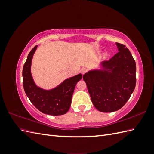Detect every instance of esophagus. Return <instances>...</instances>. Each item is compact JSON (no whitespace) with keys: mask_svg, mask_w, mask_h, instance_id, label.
Segmentation results:
<instances>
[{"mask_svg":"<svg viewBox=\"0 0 154 154\" xmlns=\"http://www.w3.org/2000/svg\"><path fill=\"white\" fill-rule=\"evenodd\" d=\"M87 71H88V69H87V68H83V69H81L80 72H81V74L83 75V74H85L86 72H87Z\"/></svg>","mask_w":154,"mask_h":154,"instance_id":"1","label":"esophagus"}]
</instances>
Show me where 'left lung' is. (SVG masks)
<instances>
[{"mask_svg":"<svg viewBox=\"0 0 154 154\" xmlns=\"http://www.w3.org/2000/svg\"><path fill=\"white\" fill-rule=\"evenodd\" d=\"M119 52L102 65L109 71L83 74L92 102L103 112H112L125 105L136 84V62L126 45L117 43Z\"/></svg>","mask_w":154,"mask_h":154,"instance_id":"obj_1","label":"left lung"}]
</instances>
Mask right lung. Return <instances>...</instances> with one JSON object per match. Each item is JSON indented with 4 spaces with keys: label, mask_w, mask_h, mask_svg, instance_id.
<instances>
[{
    "label": "right lung",
    "mask_w": 154,
    "mask_h": 154,
    "mask_svg": "<svg viewBox=\"0 0 154 154\" xmlns=\"http://www.w3.org/2000/svg\"><path fill=\"white\" fill-rule=\"evenodd\" d=\"M37 46L30 51L23 67V87L26 94L31 103L42 113L52 116L65 114L71 106L74 88L82 79V74L67 79L52 90L45 91L38 87L31 74V60Z\"/></svg>",
    "instance_id": "right-lung-1"
}]
</instances>
